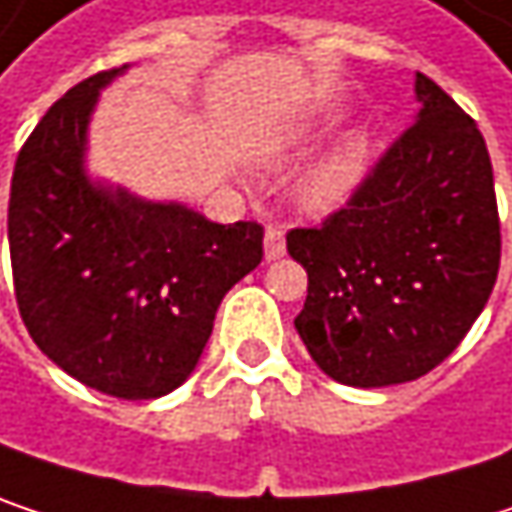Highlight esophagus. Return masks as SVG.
Segmentation results:
<instances>
[{"mask_svg": "<svg viewBox=\"0 0 512 512\" xmlns=\"http://www.w3.org/2000/svg\"><path fill=\"white\" fill-rule=\"evenodd\" d=\"M284 231L281 228H266V237H263V252L266 260H275V257L284 255Z\"/></svg>", "mask_w": 512, "mask_h": 512, "instance_id": "1", "label": "esophagus"}]
</instances>
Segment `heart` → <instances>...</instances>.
<instances>
[{"label":"heart","mask_w":512,"mask_h":512,"mask_svg":"<svg viewBox=\"0 0 512 512\" xmlns=\"http://www.w3.org/2000/svg\"><path fill=\"white\" fill-rule=\"evenodd\" d=\"M308 139V130L305 127H296V130H287V136L281 139V151H290L296 145H302ZM364 136L356 133L350 136L341 148H335L332 154H326L323 159H317L299 180L296 192H299V201L314 210V213H326L332 207H338L356 186L358 174H361V162H364Z\"/></svg>","instance_id":"obj_1"}]
</instances>
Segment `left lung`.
Returning a JSON list of instances; mask_svg holds the SVG:
<instances>
[{
  "label": "left lung",
  "mask_w": 512,
  "mask_h": 512,
  "mask_svg": "<svg viewBox=\"0 0 512 512\" xmlns=\"http://www.w3.org/2000/svg\"><path fill=\"white\" fill-rule=\"evenodd\" d=\"M415 124L347 207L293 228L308 272L296 332L317 367L353 388L412 382L480 317L501 260L492 162L477 124L424 73Z\"/></svg>",
  "instance_id": "1"
}]
</instances>
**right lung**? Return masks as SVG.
I'll return each mask as SVG.
<instances>
[{"label":"right lung","instance_id":"right-lung-1","mask_svg":"<svg viewBox=\"0 0 512 512\" xmlns=\"http://www.w3.org/2000/svg\"><path fill=\"white\" fill-rule=\"evenodd\" d=\"M127 67L82 79L41 118L14 165L8 243L41 353L88 388L154 400L195 370L219 302L263 257V228L88 177L97 97Z\"/></svg>","mask_w":512,"mask_h":512}]
</instances>
